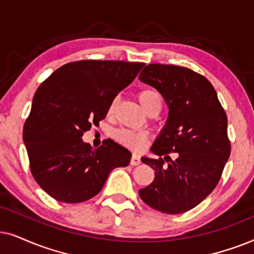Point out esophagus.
Segmentation results:
<instances>
[{"label": "esophagus", "mask_w": 254, "mask_h": 254, "mask_svg": "<svg viewBox=\"0 0 254 254\" xmlns=\"http://www.w3.org/2000/svg\"><path fill=\"white\" fill-rule=\"evenodd\" d=\"M140 158L139 155L137 154H132V157L130 159V165H132V166H138V165L140 164Z\"/></svg>", "instance_id": "esophagus-1"}]
</instances>
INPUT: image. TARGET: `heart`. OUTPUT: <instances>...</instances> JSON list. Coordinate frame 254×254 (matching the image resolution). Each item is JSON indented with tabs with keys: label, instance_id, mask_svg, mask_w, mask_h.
<instances>
[{
	"label": "heart",
	"instance_id": "1",
	"mask_svg": "<svg viewBox=\"0 0 254 254\" xmlns=\"http://www.w3.org/2000/svg\"><path fill=\"white\" fill-rule=\"evenodd\" d=\"M138 100L147 114L159 113L162 107L161 95L154 89H144L138 93ZM117 100L115 99L109 107V114L113 113L116 108ZM115 139L124 146L131 148V150L139 151L144 148L147 141V133L144 131H132L127 129H120L115 131Z\"/></svg>",
	"mask_w": 254,
	"mask_h": 254
}]
</instances>
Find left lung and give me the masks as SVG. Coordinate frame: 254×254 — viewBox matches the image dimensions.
Listing matches in <instances>:
<instances>
[{
    "instance_id": "obj_1",
    "label": "left lung",
    "mask_w": 254,
    "mask_h": 254,
    "mask_svg": "<svg viewBox=\"0 0 254 254\" xmlns=\"http://www.w3.org/2000/svg\"><path fill=\"white\" fill-rule=\"evenodd\" d=\"M139 80L154 87L170 109L151 147L158 158H141L155 178L139 196L155 210L182 214L200 204L222 177L231 152L228 117L210 81L194 70L150 64Z\"/></svg>"
}]
</instances>
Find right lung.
<instances>
[{
  "mask_svg": "<svg viewBox=\"0 0 254 254\" xmlns=\"http://www.w3.org/2000/svg\"><path fill=\"white\" fill-rule=\"evenodd\" d=\"M144 63L80 60L54 70L40 84L23 129L30 170L43 190L65 203L99 194L114 168L127 166L131 153L108 140L93 150L82 136L106 118L117 94Z\"/></svg>",
  "mask_w": 254,
  "mask_h": 254,
  "instance_id": "right-lung-1",
  "label": "right lung"
}]
</instances>
